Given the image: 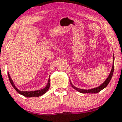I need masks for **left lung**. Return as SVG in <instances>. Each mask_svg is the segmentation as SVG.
<instances>
[{
  "mask_svg": "<svg viewBox=\"0 0 122 122\" xmlns=\"http://www.w3.org/2000/svg\"><path fill=\"white\" fill-rule=\"evenodd\" d=\"M114 59H115V57H114V56H113V65H112V69H111L110 73H109V76H108V77H107V79L105 80V81H104V82L103 83L102 85H100V86L97 87L96 88H93V89H89V90L79 89V88L76 87L75 86H74L72 85L71 81L70 80H69V81H70V84L71 85V86L73 88V89H75L76 90H77V92H80V93H92V94L94 93L95 94V93H98V92H100V91L104 89V88L106 87L107 86H108V83H109V81H110L111 80L112 75H113V71H114Z\"/></svg>",
  "mask_w": 122,
  "mask_h": 122,
  "instance_id": "obj_1",
  "label": "left lung"
}]
</instances>
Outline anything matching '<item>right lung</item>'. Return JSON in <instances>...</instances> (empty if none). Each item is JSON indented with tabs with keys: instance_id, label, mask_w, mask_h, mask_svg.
Here are the masks:
<instances>
[{
	"instance_id": "right-lung-1",
	"label": "right lung",
	"mask_w": 122,
	"mask_h": 122,
	"mask_svg": "<svg viewBox=\"0 0 122 122\" xmlns=\"http://www.w3.org/2000/svg\"><path fill=\"white\" fill-rule=\"evenodd\" d=\"M8 76H9V81H10V83H11L12 86L14 88V89L17 92V93H19L20 94L22 95V96H25L26 97H39V96H41L42 95H43L44 94L46 93L47 91L48 90L50 87V79H49V81H48V83L47 84L46 86L45 87V88L43 89H41V90H35V91H32V92H24V91H20L17 89V87H15V85L13 83V80L11 79V77H10V74L8 72ZM50 78V77H49Z\"/></svg>"
}]
</instances>
